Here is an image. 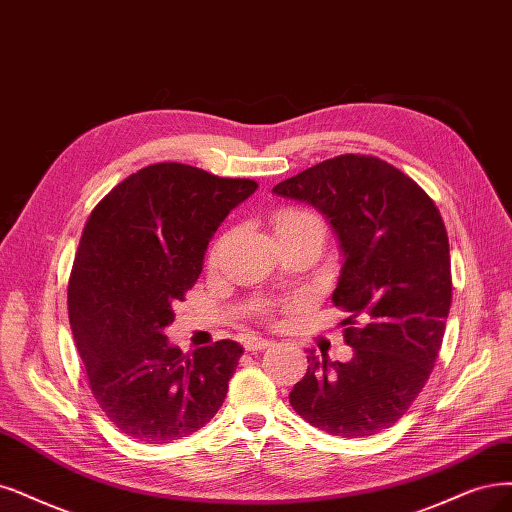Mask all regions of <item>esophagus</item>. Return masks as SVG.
Segmentation results:
<instances>
[{
	"label": "esophagus",
	"mask_w": 512,
	"mask_h": 512,
	"mask_svg": "<svg viewBox=\"0 0 512 512\" xmlns=\"http://www.w3.org/2000/svg\"><path fill=\"white\" fill-rule=\"evenodd\" d=\"M270 346H272L270 339H261V337H246L244 339V350H249V352H261Z\"/></svg>",
	"instance_id": "34e87169"
}]
</instances>
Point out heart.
I'll return each instance as SVG.
<instances>
[{
  "instance_id": "heart-1",
  "label": "heart",
  "mask_w": 512,
  "mask_h": 512,
  "mask_svg": "<svg viewBox=\"0 0 512 512\" xmlns=\"http://www.w3.org/2000/svg\"><path fill=\"white\" fill-rule=\"evenodd\" d=\"M304 227H314V230L323 232V223L320 219L310 213L304 211V208H282L274 215V232H291V230H304Z\"/></svg>"
}]
</instances>
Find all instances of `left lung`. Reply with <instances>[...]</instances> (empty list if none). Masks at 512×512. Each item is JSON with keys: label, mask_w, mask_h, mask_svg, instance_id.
Masks as SVG:
<instances>
[{"label": "left lung", "mask_w": 512, "mask_h": 512, "mask_svg": "<svg viewBox=\"0 0 512 512\" xmlns=\"http://www.w3.org/2000/svg\"><path fill=\"white\" fill-rule=\"evenodd\" d=\"M272 192L312 204L337 234L344 268L333 304L354 356L310 352L291 407L318 430L363 439L399 422L426 386L451 306L449 238L439 208L399 168L361 154L320 162Z\"/></svg>", "instance_id": "1"}]
</instances>
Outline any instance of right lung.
<instances>
[{"mask_svg": "<svg viewBox=\"0 0 512 512\" xmlns=\"http://www.w3.org/2000/svg\"><path fill=\"white\" fill-rule=\"evenodd\" d=\"M255 189L253 179L160 162L90 213L69 276V323L94 399L126 437L173 443L223 405L242 346L221 339L185 356L164 329L196 285L208 240Z\"/></svg>", "mask_w": 512, "mask_h": 512, "instance_id": "add662e5", "label": "right lung"}]
</instances>
